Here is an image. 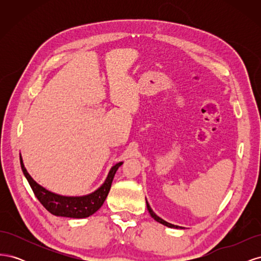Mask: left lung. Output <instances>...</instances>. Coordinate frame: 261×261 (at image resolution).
<instances>
[{
  "mask_svg": "<svg viewBox=\"0 0 261 261\" xmlns=\"http://www.w3.org/2000/svg\"><path fill=\"white\" fill-rule=\"evenodd\" d=\"M146 203H147V209H148V211H149V213H150V216H151L155 221H158V222H160L161 224H163V225H165V226H169V227H174V228H183L181 226H177V225H174V224H171V223H169V222H167V221H164L163 219H161V218H159L158 217L155 213L152 211V209H151V207L149 206V203H148V201L146 200Z\"/></svg>",
  "mask_w": 261,
  "mask_h": 261,
  "instance_id": "obj_1",
  "label": "left lung"
}]
</instances>
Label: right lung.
<instances>
[{"label": "right lung", "instance_id": "obj_1", "mask_svg": "<svg viewBox=\"0 0 261 261\" xmlns=\"http://www.w3.org/2000/svg\"><path fill=\"white\" fill-rule=\"evenodd\" d=\"M122 163L123 162H118L114 165L110 171L105 183L96 192L81 197H66L46 191L45 188L36 183L27 172L20 155V167L23 175L26 176L31 189H33L34 194L38 200L41 202L42 206L54 216L75 219L89 217L101 208L110 192V188H111L115 173Z\"/></svg>", "mask_w": 261, "mask_h": 261}]
</instances>
